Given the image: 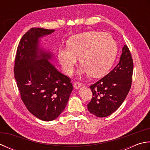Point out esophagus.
I'll return each instance as SVG.
<instances>
[{
  "label": "esophagus",
  "mask_w": 150,
  "mask_h": 150,
  "mask_svg": "<svg viewBox=\"0 0 150 150\" xmlns=\"http://www.w3.org/2000/svg\"><path fill=\"white\" fill-rule=\"evenodd\" d=\"M82 86V84L79 82H75L74 83V88L75 89H79V88H81Z\"/></svg>",
  "instance_id": "esophagus-1"
}]
</instances>
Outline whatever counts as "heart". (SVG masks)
<instances>
[{
	"mask_svg": "<svg viewBox=\"0 0 150 150\" xmlns=\"http://www.w3.org/2000/svg\"><path fill=\"white\" fill-rule=\"evenodd\" d=\"M68 48L60 47L58 60L66 75H71L79 58L82 73L91 77L104 75L112 66L117 55V44L111 35L99 31H87L70 38Z\"/></svg>",
	"mask_w": 150,
	"mask_h": 150,
	"instance_id": "b5f03b06",
	"label": "heart"
}]
</instances>
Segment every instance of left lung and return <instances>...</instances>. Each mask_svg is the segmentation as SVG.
Returning a JSON list of instances; mask_svg holds the SVG:
<instances>
[{
	"label": "left lung",
	"instance_id": "obj_1",
	"mask_svg": "<svg viewBox=\"0 0 150 150\" xmlns=\"http://www.w3.org/2000/svg\"><path fill=\"white\" fill-rule=\"evenodd\" d=\"M133 62L126 44L119 62L99 81L91 84L93 97L88 104L90 112L98 117H106L115 112L125 100L131 88Z\"/></svg>",
	"mask_w": 150,
	"mask_h": 150
}]
</instances>
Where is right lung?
I'll list each match as a JSON object with an SVG mask.
<instances>
[{"label":"right lung","instance_id":"obj_1","mask_svg":"<svg viewBox=\"0 0 150 150\" xmlns=\"http://www.w3.org/2000/svg\"><path fill=\"white\" fill-rule=\"evenodd\" d=\"M54 30L32 28L19 42L15 59L14 74L21 98L31 113L51 121L64 110L73 90L71 79L50 61L52 55L41 50L39 38Z\"/></svg>","mask_w":150,"mask_h":150}]
</instances>
